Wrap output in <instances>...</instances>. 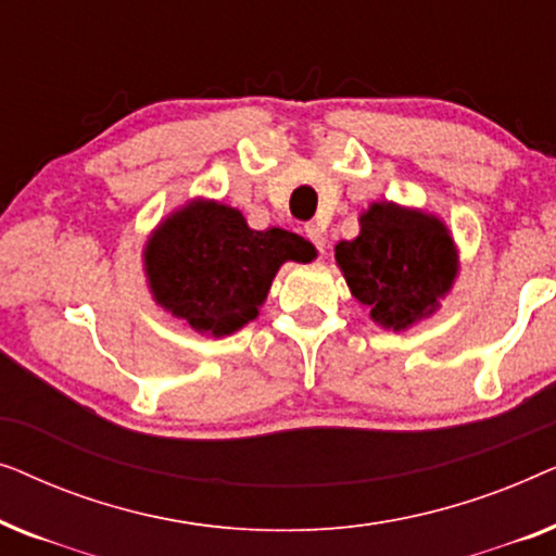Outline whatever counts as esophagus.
Listing matches in <instances>:
<instances>
[{
    "label": "esophagus",
    "mask_w": 556,
    "mask_h": 556,
    "mask_svg": "<svg viewBox=\"0 0 556 556\" xmlns=\"http://www.w3.org/2000/svg\"><path fill=\"white\" fill-rule=\"evenodd\" d=\"M306 238L314 242V248L318 250V253H324V248H326V238H324V230L318 225H306Z\"/></svg>",
    "instance_id": "1"
}]
</instances>
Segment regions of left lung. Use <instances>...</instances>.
<instances>
[{"mask_svg": "<svg viewBox=\"0 0 556 556\" xmlns=\"http://www.w3.org/2000/svg\"><path fill=\"white\" fill-rule=\"evenodd\" d=\"M333 253L354 299L392 331L435 314L458 276V250L443 219L394 202L369 204L359 235Z\"/></svg>", "mask_w": 556, "mask_h": 556, "instance_id": "obj_1", "label": "left lung"}]
</instances>
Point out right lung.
<instances>
[{
    "label": "right lung",
    "mask_w": 556,
    "mask_h": 556,
    "mask_svg": "<svg viewBox=\"0 0 556 556\" xmlns=\"http://www.w3.org/2000/svg\"><path fill=\"white\" fill-rule=\"evenodd\" d=\"M314 257L301 235L250 230L240 210L192 200L151 232L143 270L159 306L219 339L257 318L280 265Z\"/></svg>",
    "instance_id": "right-lung-1"
}]
</instances>
